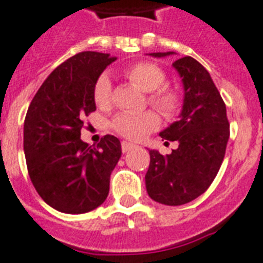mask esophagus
Segmentation results:
<instances>
[{
	"mask_svg": "<svg viewBox=\"0 0 263 263\" xmlns=\"http://www.w3.org/2000/svg\"><path fill=\"white\" fill-rule=\"evenodd\" d=\"M135 147H136V144L129 143V142H121V150H123V153L129 152V150H132V148H135Z\"/></svg>",
	"mask_w": 263,
	"mask_h": 263,
	"instance_id": "esophagus-1",
	"label": "esophagus"
}]
</instances>
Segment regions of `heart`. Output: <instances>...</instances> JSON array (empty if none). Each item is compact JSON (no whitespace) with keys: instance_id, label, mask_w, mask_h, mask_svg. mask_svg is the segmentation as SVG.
<instances>
[{"instance_id":"b5f03b06","label":"heart","mask_w":263,"mask_h":263,"mask_svg":"<svg viewBox=\"0 0 263 263\" xmlns=\"http://www.w3.org/2000/svg\"><path fill=\"white\" fill-rule=\"evenodd\" d=\"M125 75L144 92H152L148 97L150 105L166 117H172L180 107V97L175 90L161 89L165 84L166 75L158 65L153 63H136L125 69ZM94 101L99 107H107L111 102V83L109 76L101 75L94 86ZM160 120L156 113H121L116 116L111 127L117 134L131 140L143 138L147 132L156 129Z\"/></svg>"}]
</instances>
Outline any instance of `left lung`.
<instances>
[{"instance_id": "1", "label": "left lung", "mask_w": 263, "mask_h": 263, "mask_svg": "<svg viewBox=\"0 0 263 263\" xmlns=\"http://www.w3.org/2000/svg\"><path fill=\"white\" fill-rule=\"evenodd\" d=\"M172 54L175 51L148 55L164 59ZM172 65L183 83V107L179 120L160 136L177 142L179 147L166 156L148 150L150 165L144 180L153 200L179 206L202 195L213 183L224 160L229 123L224 101L203 65L188 55Z\"/></svg>"}]
</instances>
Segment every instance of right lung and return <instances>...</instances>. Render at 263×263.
Masks as SVG:
<instances>
[{
  "label": "right lung",
  "mask_w": 263,
  "mask_h": 263,
  "mask_svg": "<svg viewBox=\"0 0 263 263\" xmlns=\"http://www.w3.org/2000/svg\"><path fill=\"white\" fill-rule=\"evenodd\" d=\"M116 60L97 51L68 59L47 76L27 111L28 175L41 198L61 213L91 212L109 194L111 171L121 157L120 140L105 135L94 147L80 139V129L97 109L95 82Z\"/></svg>",
  "instance_id": "obj_1"
}]
</instances>
